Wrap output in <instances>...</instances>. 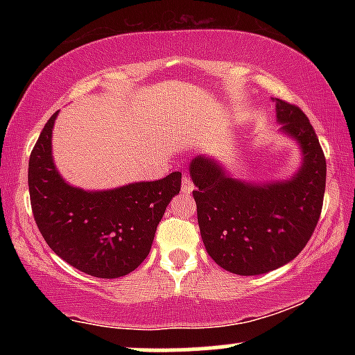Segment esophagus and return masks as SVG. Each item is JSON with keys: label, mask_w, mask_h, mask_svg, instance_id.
I'll return each instance as SVG.
<instances>
[{"label": "esophagus", "mask_w": 355, "mask_h": 355, "mask_svg": "<svg viewBox=\"0 0 355 355\" xmlns=\"http://www.w3.org/2000/svg\"><path fill=\"white\" fill-rule=\"evenodd\" d=\"M182 191L183 193H191L193 191V182L190 180V177H183L182 178Z\"/></svg>", "instance_id": "esophagus-1"}]
</instances>
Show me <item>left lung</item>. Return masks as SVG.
I'll return each mask as SVG.
<instances>
[{"instance_id": "1", "label": "left lung", "mask_w": 355, "mask_h": 355, "mask_svg": "<svg viewBox=\"0 0 355 355\" xmlns=\"http://www.w3.org/2000/svg\"><path fill=\"white\" fill-rule=\"evenodd\" d=\"M274 101L280 132L302 155L291 178L240 180L207 155L189 166L203 245L215 263L237 275L267 274L294 260L312 237L324 202L327 165L319 138L302 110Z\"/></svg>"}]
</instances>
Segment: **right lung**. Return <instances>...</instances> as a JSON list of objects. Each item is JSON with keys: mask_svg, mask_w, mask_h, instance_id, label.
<instances>
[{"mask_svg": "<svg viewBox=\"0 0 355 355\" xmlns=\"http://www.w3.org/2000/svg\"><path fill=\"white\" fill-rule=\"evenodd\" d=\"M58 112L44 125L28 164L31 209L43 239L71 267L118 279L146 259L166 205L180 191L182 173L110 190H83L61 177L51 153Z\"/></svg>", "mask_w": 355, "mask_h": 355, "instance_id": "obj_1", "label": "right lung"}]
</instances>
